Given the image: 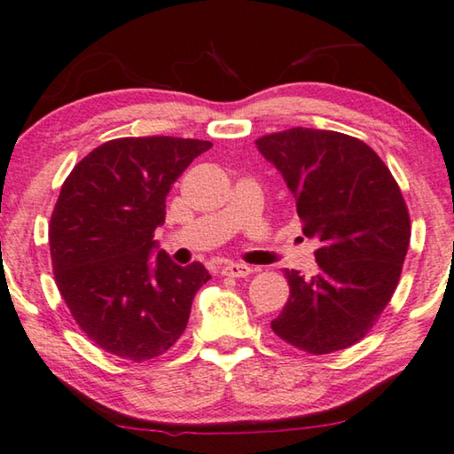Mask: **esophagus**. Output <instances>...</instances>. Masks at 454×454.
Masks as SVG:
<instances>
[{"mask_svg": "<svg viewBox=\"0 0 454 454\" xmlns=\"http://www.w3.org/2000/svg\"><path fill=\"white\" fill-rule=\"evenodd\" d=\"M223 274L233 276V278H243V276L252 274V268L247 264H238V262H227V264L223 266Z\"/></svg>", "mask_w": 454, "mask_h": 454, "instance_id": "esophagus-1", "label": "esophagus"}]
</instances>
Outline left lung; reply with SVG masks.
Returning <instances> with one entry per match:
<instances>
[{
    "label": "left lung",
    "instance_id": "1",
    "mask_svg": "<svg viewBox=\"0 0 454 454\" xmlns=\"http://www.w3.org/2000/svg\"><path fill=\"white\" fill-rule=\"evenodd\" d=\"M255 145L317 241V274L285 270L291 297L272 330L315 356L344 350L369 333L402 276L411 233L402 190L366 143L336 130L297 127Z\"/></svg>",
    "mask_w": 454,
    "mask_h": 454
}]
</instances>
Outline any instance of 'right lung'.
<instances>
[{
    "label": "right lung",
    "mask_w": 454,
    "mask_h": 454,
    "mask_svg": "<svg viewBox=\"0 0 454 454\" xmlns=\"http://www.w3.org/2000/svg\"><path fill=\"white\" fill-rule=\"evenodd\" d=\"M211 147L122 137L85 155L63 182L49 225L59 293L85 336L118 358L141 363L169 350L211 278L200 262L176 264L153 239L172 184Z\"/></svg>",
    "instance_id": "1"
}]
</instances>
